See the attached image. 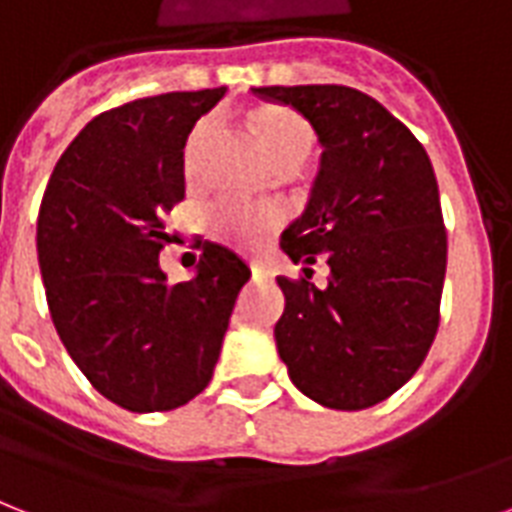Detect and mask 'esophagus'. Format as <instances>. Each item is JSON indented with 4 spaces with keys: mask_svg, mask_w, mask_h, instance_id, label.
I'll return each mask as SVG.
<instances>
[{
    "mask_svg": "<svg viewBox=\"0 0 512 512\" xmlns=\"http://www.w3.org/2000/svg\"><path fill=\"white\" fill-rule=\"evenodd\" d=\"M253 277H269V272L264 267H259V264H253Z\"/></svg>",
    "mask_w": 512,
    "mask_h": 512,
    "instance_id": "1",
    "label": "esophagus"
}]
</instances>
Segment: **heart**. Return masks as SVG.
Instances as JSON below:
<instances>
[{"mask_svg":"<svg viewBox=\"0 0 512 512\" xmlns=\"http://www.w3.org/2000/svg\"><path fill=\"white\" fill-rule=\"evenodd\" d=\"M248 128L253 130V136L259 141L272 165L285 173H291L299 165L307 162V157L315 149V130L301 114L285 106H256L245 114ZM211 133V122L205 120L200 125H194L186 141V168L192 165L194 154L200 152V146L205 144V138ZM283 224V213L277 208H243V205H229L221 208L213 216V227L216 232L229 240H235L240 245H259L264 237H269L275 229Z\"/></svg>","mask_w":512,"mask_h":512,"instance_id":"b5f03b06","label":"heart"}]
</instances>
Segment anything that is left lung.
<instances>
[{
    "label": "left lung",
    "mask_w": 512,
    "mask_h": 512,
    "mask_svg": "<svg viewBox=\"0 0 512 512\" xmlns=\"http://www.w3.org/2000/svg\"><path fill=\"white\" fill-rule=\"evenodd\" d=\"M293 106L323 146L310 202L280 248L304 267L277 277L275 326L291 382L326 408L376 406L417 374L441 320L446 229L425 146L379 101L344 85L253 87ZM328 263L329 285L309 283Z\"/></svg>",
    "instance_id": "left-lung-1"
}]
</instances>
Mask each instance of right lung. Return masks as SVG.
<instances>
[{"instance_id": "right-lung-1", "label": "right lung", "mask_w": 512, "mask_h": 512, "mask_svg": "<svg viewBox=\"0 0 512 512\" xmlns=\"http://www.w3.org/2000/svg\"><path fill=\"white\" fill-rule=\"evenodd\" d=\"M224 87L138 98L90 120L55 165L37 221L39 272L63 347L117 406L152 414L211 382L251 269L202 245L192 280L168 283L165 216L184 200V146Z\"/></svg>"}]
</instances>
